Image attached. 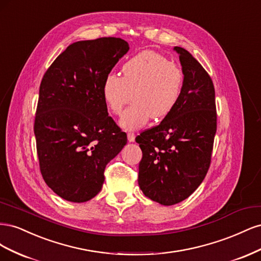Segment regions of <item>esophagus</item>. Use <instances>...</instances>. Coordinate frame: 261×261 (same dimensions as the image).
I'll return each instance as SVG.
<instances>
[{
	"instance_id": "34e87169",
	"label": "esophagus",
	"mask_w": 261,
	"mask_h": 261,
	"mask_svg": "<svg viewBox=\"0 0 261 261\" xmlns=\"http://www.w3.org/2000/svg\"><path fill=\"white\" fill-rule=\"evenodd\" d=\"M135 134L134 133H128L127 134V139H128V141L129 143H133V141H135Z\"/></svg>"
}]
</instances>
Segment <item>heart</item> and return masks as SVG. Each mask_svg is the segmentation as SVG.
<instances>
[{"label": "heart", "instance_id": "heart-1", "mask_svg": "<svg viewBox=\"0 0 261 261\" xmlns=\"http://www.w3.org/2000/svg\"><path fill=\"white\" fill-rule=\"evenodd\" d=\"M184 74L180 67L154 51H143L122 66V77L109 74L101 86L107 108L122 114L120 125L127 130L140 128L150 118L167 116L180 96Z\"/></svg>", "mask_w": 261, "mask_h": 261}]
</instances>
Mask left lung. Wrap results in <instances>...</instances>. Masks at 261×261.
I'll use <instances>...</instances> for the list:
<instances>
[{"label": "left lung", "instance_id": "1", "mask_svg": "<svg viewBox=\"0 0 261 261\" xmlns=\"http://www.w3.org/2000/svg\"><path fill=\"white\" fill-rule=\"evenodd\" d=\"M179 55L184 83L180 96L162 122L136 137L143 151L138 184L144 195L163 206L188 198L210 167L217 132L215 87L187 50Z\"/></svg>", "mask_w": 261, "mask_h": 261}]
</instances>
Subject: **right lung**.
Returning a JSON list of instances; mask_svg holds the SVG:
<instances>
[{
    "instance_id": "1",
    "label": "right lung",
    "mask_w": 261,
    "mask_h": 261,
    "mask_svg": "<svg viewBox=\"0 0 261 261\" xmlns=\"http://www.w3.org/2000/svg\"><path fill=\"white\" fill-rule=\"evenodd\" d=\"M128 50L121 38L77 41L42 78L34 127L39 164L46 185L67 201L97 196L107 164L127 143L108 114L101 86Z\"/></svg>"
}]
</instances>
